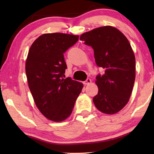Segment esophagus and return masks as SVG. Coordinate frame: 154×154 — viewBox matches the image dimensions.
Wrapping results in <instances>:
<instances>
[{
  "label": "esophagus",
  "instance_id": "esophagus-1",
  "mask_svg": "<svg viewBox=\"0 0 154 154\" xmlns=\"http://www.w3.org/2000/svg\"><path fill=\"white\" fill-rule=\"evenodd\" d=\"M91 82H92V81H91V79H90V78H88V79L85 80V82H83V84L88 85V84H89V83H90Z\"/></svg>",
  "mask_w": 154,
  "mask_h": 154
}]
</instances>
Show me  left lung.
<instances>
[{
    "instance_id": "8db88e82",
    "label": "left lung",
    "mask_w": 154,
    "mask_h": 154,
    "mask_svg": "<svg viewBox=\"0 0 154 154\" xmlns=\"http://www.w3.org/2000/svg\"><path fill=\"white\" fill-rule=\"evenodd\" d=\"M80 40L92 47L96 65L105 70V73L96 77V107L104 113H118L128 102L135 80L136 62L128 40L109 26L83 33Z\"/></svg>"
}]
</instances>
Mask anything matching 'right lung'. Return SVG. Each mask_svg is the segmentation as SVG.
<instances>
[{
  "mask_svg": "<svg viewBox=\"0 0 154 154\" xmlns=\"http://www.w3.org/2000/svg\"><path fill=\"white\" fill-rule=\"evenodd\" d=\"M79 36L44 34L34 41L26 62V73L36 106L47 118L62 122L71 114L83 85L65 77L64 54Z\"/></svg>",
  "mask_w": 154,
  "mask_h": 154,
  "instance_id": "add662e5",
  "label": "right lung"
}]
</instances>
